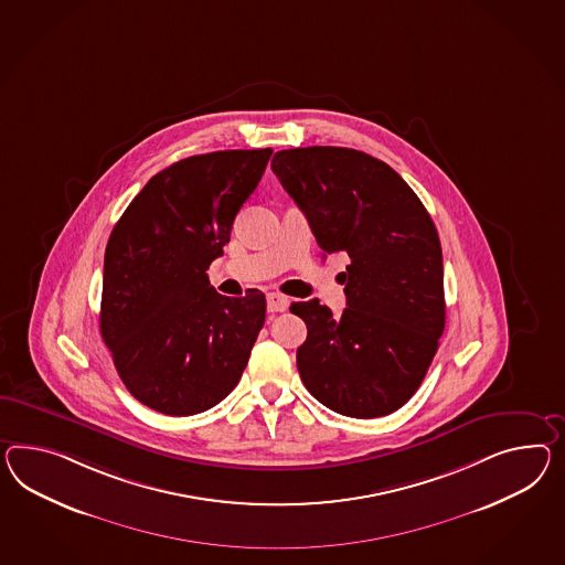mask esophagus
Returning <instances> with one entry per match:
<instances>
[{"mask_svg": "<svg viewBox=\"0 0 565 565\" xmlns=\"http://www.w3.org/2000/svg\"><path fill=\"white\" fill-rule=\"evenodd\" d=\"M266 303H268V311L270 313H278V311H287L289 299L285 295H280V292H268Z\"/></svg>", "mask_w": 565, "mask_h": 565, "instance_id": "34e87169", "label": "esophagus"}]
</instances>
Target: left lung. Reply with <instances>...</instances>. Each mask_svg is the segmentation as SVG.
Listing matches in <instances>:
<instances>
[{
	"instance_id": "obj_1",
	"label": "left lung",
	"mask_w": 565,
	"mask_h": 565,
	"mask_svg": "<svg viewBox=\"0 0 565 565\" xmlns=\"http://www.w3.org/2000/svg\"><path fill=\"white\" fill-rule=\"evenodd\" d=\"M273 172L303 211L321 258H350L340 318L318 299L290 305L307 326L297 350L305 387L342 416H387L416 393L445 330L435 223L402 175L356 149H285Z\"/></svg>"
}]
</instances>
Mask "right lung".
<instances>
[{"label": "right lung", "instance_id": "1", "mask_svg": "<svg viewBox=\"0 0 565 565\" xmlns=\"http://www.w3.org/2000/svg\"><path fill=\"white\" fill-rule=\"evenodd\" d=\"M273 149L175 161L147 182L104 254L100 332L135 399L192 416L232 393L266 318V297H225L206 270Z\"/></svg>", "mask_w": 565, "mask_h": 565}]
</instances>
